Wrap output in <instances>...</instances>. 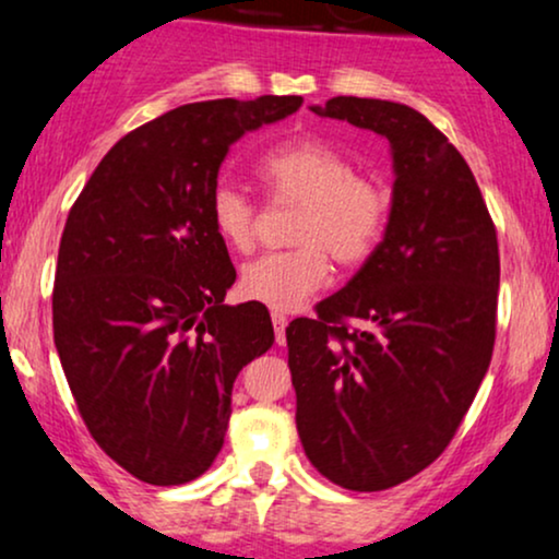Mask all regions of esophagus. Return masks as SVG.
Segmentation results:
<instances>
[{
    "label": "esophagus",
    "mask_w": 559,
    "mask_h": 559,
    "mask_svg": "<svg viewBox=\"0 0 559 559\" xmlns=\"http://www.w3.org/2000/svg\"><path fill=\"white\" fill-rule=\"evenodd\" d=\"M271 318H273V325H275V342L284 344V342H286V323H288L286 312L273 310V312H271Z\"/></svg>",
    "instance_id": "obj_1"
}]
</instances>
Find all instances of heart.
Instances as JSON below:
<instances>
[{
    "mask_svg": "<svg viewBox=\"0 0 559 559\" xmlns=\"http://www.w3.org/2000/svg\"><path fill=\"white\" fill-rule=\"evenodd\" d=\"M260 181L278 202L299 204L288 252L262 254L241 273L247 299L278 312L297 310L331 278V260L355 267L376 252L386 230L391 199L376 178L357 176L352 163L318 139L275 146L260 159ZM210 223L234 252H252L258 210L234 186L210 194Z\"/></svg>",
    "mask_w": 559,
    "mask_h": 559,
    "instance_id": "1",
    "label": "heart"
}]
</instances>
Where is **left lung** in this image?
I'll use <instances>...</instances> for the list:
<instances>
[{
  "label": "left lung",
  "instance_id": "1",
  "mask_svg": "<svg viewBox=\"0 0 559 559\" xmlns=\"http://www.w3.org/2000/svg\"><path fill=\"white\" fill-rule=\"evenodd\" d=\"M312 112L389 139L394 191L383 241L355 278L318 318L288 323L297 431L333 484L383 491L444 452L489 370L497 228L463 155L426 115L360 96Z\"/></svg>",
  "mask_w": 559,
  "mask_h": 559
}]
</instances>
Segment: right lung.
I'll use <instances>...</instances> for the list:
<instances>
[{
    "mask_svg": "<svg viewBox=\"0 0 559 559\" xmlns=\"http://www.w3.org/2000/svg\"><path fill=\"white\" fill-rule=\"evenodd\" d=\"M301 96L176 107L126 133L70 207L52 323L88 433L131 476L181 486L221 452L239 370L273 346L262 301L223 305L236 267L210 223L230 144Z\"/></svg>",
    "mask_w": 559,
    "mask_h": 559,
    "instance_id": "add662e5",
    "label": "right lung"
}]
</instances>
